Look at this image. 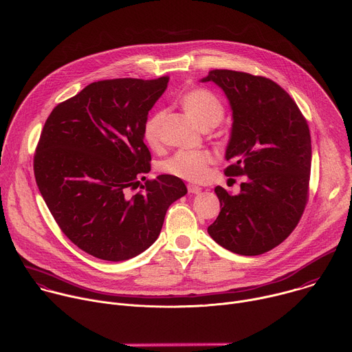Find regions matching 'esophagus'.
Here are the masks:
<instances>
[{"label":"esophagus","instance_id":"obj_1","mask_svg":"<svg viewBox=\"0 0 352 352\" xmlns=\"http://www.w3.org/2000/svg\"><path fill=\"white\" fill-rule=\"evenodd\" d=\"M187 190H188V192H191V194H199V192H201V187H199V186H195V184H188V186H187Z\"/></svg>","mask_w":352,"mask_h":352}]
</instances>
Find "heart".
Instances as JSON below:
<instances>
[{"mask_svg":"<svg viewBox=\"0 0 352 352\" xmlns=\"http://www.w3.org/2000/svg\"><path fill=\"white\" fill-rule=\"evenodd\" d=\"M180 105L184 112L205 130L219 124L225 115L222 101L212 91L204 87L186 91L180 98ZM164 118L162 111H154L146 119L143 124V140L148 147L155 148L160 146ZM212 161V154L206 150L177 151L168 160L162 161L160 169L166 175L183 180L201 182L206 177L208 168Z\"/></svg>","mask_w":352,"mask_h":352,"instance_id":"heart-1","label":"heart"}]
</instances>
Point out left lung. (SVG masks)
Instances as JSON below:
<instances>
[{
	"instance_id": "1",
	"label": "left lung",
	"mask_w": 352,
	"mask_h": 352,
	"mask_svg": "<svg viewBox=\"0 0 352 352\" xmlns=\"http://www.w3.org/2000/svg\"><path fill=\"white\" fill-rule=\"evenodd\" d=\"M233 111L226 176H245L240 194L218 186L221 202L209 236L240 255H261L283 243L298 225L309 195L311 133L296 101L273 80L214 69Z\"/></svg>"
}]
</instances>
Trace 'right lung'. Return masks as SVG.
I'll list each match as a JSON object with an SVG mask.
<instances>
[{
	"mask_svg": "<svg viewBox=\"0 0 352 352\" xmlns=\"http://www.w3.org/2000/svg\"><path fill=\"white\" fill-rule=\"evenodd\" d=\"M168 82H94L58 104L44 123L33 160L36 183L63 234L96 258L118 262L146 251L170 204L187 192L170 175L139 184L151 170L143 124Z\"/></svg>",
	"mask_w": 352,
	"mask_h": 352,
	"instance_id": "1",
	"label": "right lung"
}]
</instances>
